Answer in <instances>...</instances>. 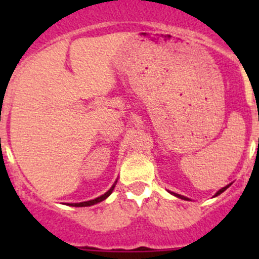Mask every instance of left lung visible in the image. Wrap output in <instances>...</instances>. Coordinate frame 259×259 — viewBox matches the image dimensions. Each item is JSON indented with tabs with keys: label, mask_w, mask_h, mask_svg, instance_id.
Wrapping results in <instances>:
<instances>
[{
	"label": "left lung",
	"mask_w": 259,
	"mask_h": 259,
	"mask_svg": "<svg viewBox=\"0 0 259 259\" xmlns=\"http://www.w3.org/2000/svg\"><path fill=\"white\" fill-rule=\"evenodd\" d=\"M229 187H231V184L226 185V187H223V188H222V189H219V190H218V192H217V193H215V194H214V197H218V195H219V194H222V193H223V192H224V190H226V189H227V188H229ZM170 193H171V192H170ZM171 194H173V195H176V197H178V198H180V199H183V200H190V199H189V198L184 197V195H180V194H177V193H171Z\"/></svg>",
	"instance_id": "8db88e82"
}]
</instances>
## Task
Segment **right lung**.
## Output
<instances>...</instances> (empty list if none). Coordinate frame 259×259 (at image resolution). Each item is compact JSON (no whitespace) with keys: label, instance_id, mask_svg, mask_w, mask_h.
I'll list each match as a JSON object with an SVG mask.
<instances>
[{"label":"right lung","instance_id":"1","mask_svg":"<svg viewBox=\"0 0 259 259\" xmlns=\"http://www.w3.org/2000/svg\"><path fill=\"white\" fill-rule=\"evenodd\" d=\"M115 185H116V182L114 183L113 185H111L110 189L108 190V192L105 193V194L100 195V197L95 198V199H91V200H88V202H81V203H67V205H70V207H90V205H94V204H98V203L103 202V200H105L106 198L109 197V195L113 193Z\"/></svg>","mask_w":259,"mask_h":259}]
</instances>
